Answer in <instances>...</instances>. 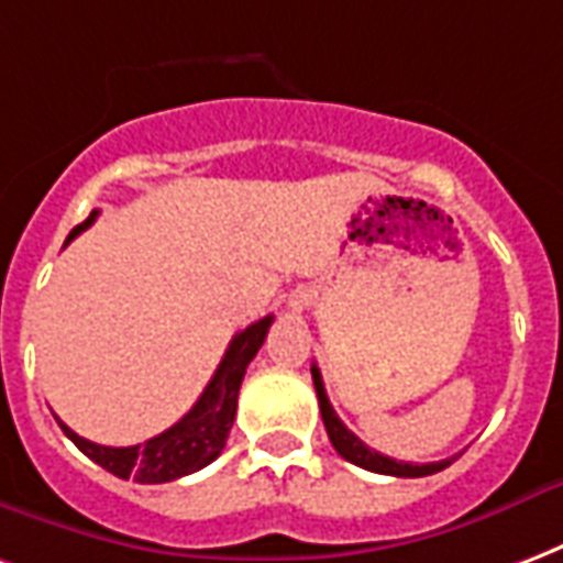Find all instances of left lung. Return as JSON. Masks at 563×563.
I'll return each mask as SVG.
<instances>
[{
    "mask_svg": "<svg viewBox=\"0 0 563 563\" xmlns=\"http://www.w3.org/2000/svg\"><path fill=\"white\" fill-rule=\"evenodd\" d=\"M313 385H316V397H319V411H322V420H324V430H328V439L334 444V451L343 456V460L355 462L366 472H376V474H390V477H427V474H435L441 468H448L456 456L451 460H441V462H397L385 456V453L373 451V448H366L364 441L357 439L355 432L345 430V423L336 418V411L331 409V402H328V394H324V385H322V373H319V366L313 364Z\"/></svg>",
    "mask_w": 563,
    "mask_h": 563,
    "instance_id": "obj_1",
    "label": "left lung"
}]
</instances>
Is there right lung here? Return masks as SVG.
I'll list each match as a JSON object with an SVG mask.
<instances>
[{"label": "right lung", "instance_id": "add662e5", "mask_svg": "<svg viewBox=\"0 0 563 563\" xmlns=\"http://www.w3.org/2000/svg\"><path fill=\"white\" fill-rule=\"evenodd\" d=\"M95 218H98V211H91L80 227H74L68 241L77 239L82 229H89ZM271 322H274V316H265L260 322L244 328L241 334L232 336L218 373L211 376L202 397L197 399V406L187 411L176 427H169V430L154 435L145 444L103 448V444H95V441L77 435L62 420L59 427L91 462H98L101 468L122 477V481L133 477L136 483H169L185 477V474L199 472V468H206L208 462L218 460L223 444H227L232 420H235V409H239L241 382H244L250 361L256 357V352L265 343Z\"/></svg>", "mask_w": 563, "mask_h": 563}]
</instances>
